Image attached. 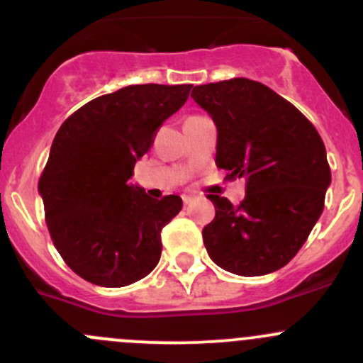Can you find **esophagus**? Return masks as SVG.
Instances as JSON below:
<instances>
[{"label": "esophagus", "instance_id": "obj_1", "mask_svg": "<svg viewBox=\"0 0 363 363\" xmlns=\"http://www.w3.org/2000/svg\"><path fill=\"white\" fill-rule=\"evenodd\" d=\"M194 202V197L192 196H183V204L185 206H190Z\"/></svg>", "mask_w": 363, "mask_h": 363}]
</instances>
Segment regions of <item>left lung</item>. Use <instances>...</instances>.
Returning <instances> with one entry per match:
<instances>
[{
    "label": "left lung",
    "mask_w": 363,
    "mask_h": 363,
    "mask_svg": "<svg viewBox=\"0 0 363 363\" xmlns=\"http://www.w3.org/2000/svg\"><path fill=\"white\" fill-rule=\"evenodd\" d=\"M216 124V166L245 178V199L208 196L216 216L202 230L209 258L230 274L267 275L286 267L323 211L330 167L313 124L258 81L233 77L196 86Z\"/></svg>",
    "instance_id": "1"
}]
</instances>
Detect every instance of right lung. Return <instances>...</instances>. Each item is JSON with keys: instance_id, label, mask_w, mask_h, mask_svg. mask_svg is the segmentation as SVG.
I'll use <instances>...</instances> for the list:
<instances>
[{"instance_id": "obj_1", "label": "right lung", "mask_w": 363, "mask_h": 363, "mask_svg": "<svg viewBox=\"0 0 363 363\" xmlns=\"http://www.w3.org/2000/svg\"><path fill=\"white\" fill-rule=\"evenodd\" d=\"M190 88H121L83 105L57 131L38 190L53 244L81 279L124 287L159 263L161 230L182 211V197L152 199L131 177Z\"/></svg>"}]
</instances>
